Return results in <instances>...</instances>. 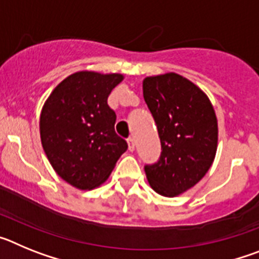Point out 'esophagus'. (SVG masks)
I'll list each match as a JSON object with an SVG mask.
<instances>
[{"label":"esophagus","instance_id":"1","mask_svg":"<svg viewBox=\"0 0 259 259\" xmlns=\"http://www.w3.org/2000/svg\"><path fill=\"white\" fill-rule=\"evenodd\" d=\"M127 141H128V149L131 150V152H134L135 146H136V144H135V140L132 139V137H130Z\"/></svg>","mask_w":259,"mask_h":259}]
</instances>
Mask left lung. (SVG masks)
<instances>
[{
	"instance_id": "left-lung-1",
	"label": "left lung",
	"mask_w": 259,
	"mask_h": 259,
	"mask_svg": "<svg viewBox=\"0 0 259 259\" xmlns=\"http://www.w3.org/2000/svg\"><path fill=\"white\" fill-rule=\"evenodd\" d=\"M143 93L162 146L159 159L145 166L146 178L157 193L175 197L211 167L218 145L214 107L197 85L175 72L145 77Z\"/></svg>"
}]
</instances>
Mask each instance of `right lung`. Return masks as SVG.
I'll return each instance as SVG.
<instances>
[{
	"instance_id": "add662e5",
	"label": "right lung",
	"mask_w": 259,
	"mask_h": 259,
	"mask_svg": "<svg viewBox=\"0 0 259 259\" xmlns=\"http://www.w3.org/2000/svg\"><path fill=\"white\" fill-rule=\"evenodd\" d=\"M120 74L80 71L53 91L40 115L44 152L56 172L75 188L92 189L109 178L127 141L115 134L107 97Z\"/></svg>"
}]
</instances>
